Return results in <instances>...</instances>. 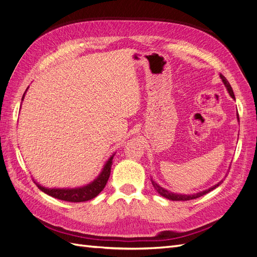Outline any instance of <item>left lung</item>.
<instances>
[{
  "mask_svg": "<svg viewBox=\"0 0 257 257\" xmlns=\"http://www.w3.org/2000/svg\"><path fill=\"white\" fill-rule=\"evenodd\" d=\"M220 77H221L222 81L224 82L225 87H226V89H227V91H228V93H229V95H230L232 98L235 99L234 91H232V89H231V87H230L229 82L227 81V79L225 78V77H224L222 74H220ZM237 118H238V120H239V115L237 116ZM151 182H152V185L154 186V189L157 190V191H158V193L160 194V195H162L163 197H165V198L170 199V200H191V199H195V198H198V197H200V196H203V195H205V194L209 193L210 191L214 190V189H215V188H217V186H219L223 181H220V182L217 183V184L213 185L212 188H210V189H208V190H206V191H203V192H199V193H196V194H193V195H182V194H175V193H173V192H169V191H167V190H165V189H163L162 186H160L158 183H155L153 180H151Z\"/></svg>",
  "mask_w": 257,
  "mask_h": 257,
  "instance_id": "left-lung-1",
  "label": "left lung"
}]
</instances>
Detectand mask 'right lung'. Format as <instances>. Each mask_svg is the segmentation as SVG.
<instances>
[{
	"label": "right lung",
	"mask_w": 257,
	"mask_h": 257,
	"mask_svg": "<svg viewBox=\"0 0 257 257\" xmlns=\"http://www.w3.org/2000/svg\"><path fill=\"white\" fill-rule=\"evenodd\" d=\"M28 90V89H27ZM25 97V94L22 96V99ZM114 154H112L110 159L106 162V164L102 170V173L95 179L94 181H92L88 185L81 186V188L76 189H47L44 188L41 184L36 183L38 189L43 191L44 193L48 194V195L58 198L61 200L71 201V203H81V201H87L92 198L96 197L98 194L103 191L105 185L109 179L110 176V169L112 165V159Z\"/></svg>",
	"instance_id": "1"
}]
</instances>
